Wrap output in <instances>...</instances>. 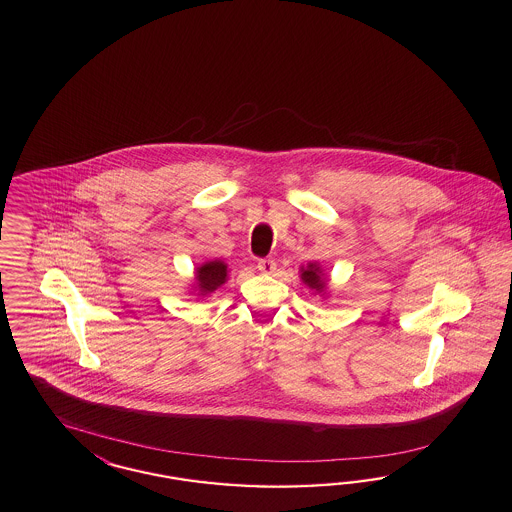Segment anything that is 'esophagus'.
Segmentation results:
<instances>
[{
    "label": "esophagus",
    "mask_w": 512,
    "mask_h": 512,
    "mask_svg": "<svg viewBox=\"0 0 512 512\" xmlns=\"http://www.w3.org/2000/svg\"><path fill=\"white\" fill-rule=\"evenodd\" d=\"M257 268L263 272V274H272L276 270V261L274 259H259L257 261Z\"/></svg>",
    "instance_id": "1"
}]
</instances>
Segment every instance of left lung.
<instances>
[{"mask_svg": "<svg viewBox=\"0 0 512 512\" xmlns=\"http://www.w3.org/2000/svg\"><path fill=\"white\" fill-rule=\"evenodd\" d=\"M303 282L312 289H322L324 282L320 278V266L310 265L308 268H303V274H301Z\"/></svg>", "mask_w": 512, "mask_h": 512, "instance_id": "left-lung-1", "label": "left lung"}]
</instances>
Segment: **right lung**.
Segmentation results:
<instances>
[{
  "mask_svg": "<svg viewBox=\"0 0 512 512\" xmlns=\"http://www.w3.org/2000/svg\"><path fill=\"white\" fill-rule=\"evenodd\" d=\"M196 280H198V289L202 295H207L215 291L217 287L223 286L226 280V265L223 261H211L200 266L196 270Z\"/></svg>",
  "mask_w": 512,
  "mask_h": 512,
  "instance_id": "obj_1",
  "label": "right lung"
}]
</instances>
